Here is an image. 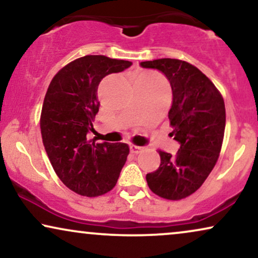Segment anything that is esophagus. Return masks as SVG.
<instances>
[{
    "label": "esophagus",
    "instance_id": "obj_1",
    "mask_svg": "<svg viewBox=\"0 0 258 258\" xmlns=\"http://www.w3.org/2000/svg\"><path fill=\"white\" fill-rule=\"evenodd\" d=\"M142 150H143V147L134 146V145L130 146V152H132L133 154H139V153H141Z\"/></svg>",
    "mask_w": 258,
    "mask_h": 258
}]
</instances>
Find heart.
<instances>
[{
	"mask_svg": "<svg viewBox=\"0 0 258 258\" xmlns=\"http://www.w3.org/2000/svg\"><path fill=\"white\" fill-rule=\"evenodd\" d=\"M139 79H148V80H155L158 79V77H156L155 75H153V73H143V75H141L139 77Z\"/></svg>",
	"mask_w": 258,
	"mask_h": 258,
	"instance_id": "1",
	"label": "heart"
}]
</instances>
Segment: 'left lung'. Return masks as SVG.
<instances>
[{
    "instance_id": "obj_1",
    "label": "left lung",
    "mask_w": 258,
    "mask_h": 258,
    "mask_svg": "<svg viewBox=\"0 0 258 258\" xmlns=\"http://www.w3.org/2000/svg\"><path fill=\"white\" fill-rule=\"evenodd\" d=\"M140 65L159 70L169 80L173 100L168 118L180 145L175 156L159 150L161 163L147 174V183L161 198L183 199L203 185L218 160L225 130L224 99L200 70L182 60L162 58Z\"/></svg>"
}]
</instances>
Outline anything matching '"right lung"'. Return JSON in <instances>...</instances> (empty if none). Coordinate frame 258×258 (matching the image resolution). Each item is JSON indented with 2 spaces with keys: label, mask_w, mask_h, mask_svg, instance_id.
Here are the masks:
<instances>
[{
  "label": "right lung",
  "mask_w": 258,
  "mask_h": 258,
  "mask_svg": "<svg viewBox=\"0 0 258 258\" xmlns=\"http://www.w3.org/2000/svg\"><path fill=\"white\" fill-rule=\"evenodd\" d=\"M128 60L85 55L52 79L40 118L42 142L53 169L65 186L85 197L108 193L126 161L125 143H95L88 139L99 110L100 80L132 66Z\"/></svg>",
  "instance_id": "add662e5"
}]
</instances>
